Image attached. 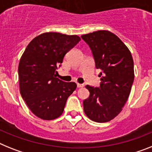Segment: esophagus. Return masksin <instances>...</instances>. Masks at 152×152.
I'll use <instances>...</instances> for the list:
<instances>
[{"mask_svg": "<svg viewBox=\"0 0 152 152\" xmlns=\"http://www.w3.org/2000/svg\"><path fill=\"white\" fill-rule=\"evenodd\" d=\"M84 86H85V85H83V84H78V83H77V87L78 88H83Z\"/></svg>", "mask_w": 152, "mask_h": 152, "instance_id": "1", "label": "esophagus"}]
</instances>
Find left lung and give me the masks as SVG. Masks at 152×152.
Here are the masks:
<instances>
[{"mask_svg":"<svg viewBox=\"0 0 152 152\" xmlns=\"http://www.w3.org/2000/svg\"><path fill=\"white\" fill-rule=\"evenodd\" d=\"M88 44L97 69L99 87L87 85L90 95L84 100V111L91 120L107 122L121 111L134 81V61L130 50L119 37L107 31L81 36Z\"/></svg>","mask_w":152,"mask_h":152,"instance_id":"obj_1","label":"left lung"}]
</instances>
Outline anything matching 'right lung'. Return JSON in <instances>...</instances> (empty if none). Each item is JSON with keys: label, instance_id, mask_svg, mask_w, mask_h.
I'll return each mask as SVG.
<instances>
[{"label": "right lung", "instance_id": "obj_1", "mask_svg": "<svg viewBox=\"0 0 152 152\" xmlns=\"http://www.w3.org/2000/svg\"><path fill=\"white\" fill-rule=\"evenodd\" d=\"M81 38L48 32L34 38L26 48L18 66L20 91L30 110L44 120L62 115L67 98L77 88L75 82L56 77L64 57Z\"/></svg>", "mask_w": 152, "mask_h": 152}]
</instances>
